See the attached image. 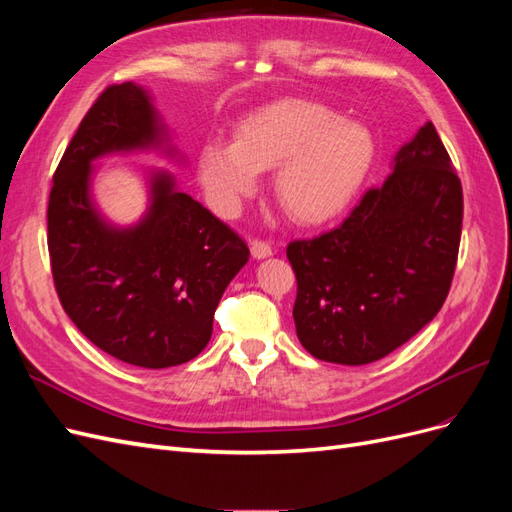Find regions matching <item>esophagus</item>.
<instances>
[{
  "mask_svg": "<svg viewBox=\"0 0 512 512\" xmlns=\"http://www.w3.org/2000/svg\"><path fill=\"white\" fill-rule=\"evenodd\" d=\"M250 250H252V256H254V258H267V256L273 254L271 243L262 241V239H254V241L250 243Z\"/></svg>",
  "mask_w": 512,
  "mask_h": 512,
  "instance_id": "esophagus-1",
  "label": "esophagus"
}]
</instances>
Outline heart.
<instances>
[{
    "label": "heart",
    "instance_id": "1",
    "mask_svg": "<svg viewBox=\"0 0 512 512\" xmlns=\"http://www.w3.org/2000/svg\"><path fill=\"white\" fill-rule=\"evenodd\" d=\"M374 153L365 123L337 117L318 102L282 100L247 115L237 141H207L200 149V181L215 207L235 213L256 192L260 170L277 166V203L290 220L316 226L350 205Z\"/></svg>",
    "mask_w": 512,
    "mask_h": 512
}]
</instances>
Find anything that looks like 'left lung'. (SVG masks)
Segmentation results:
<instances>
[{
  "instance_id": "8db88e82",
  "label": "left lung",
  "mask_w": 512,
  "mask_h": 512,
  "mask_svg": "<svg viewBox=\"0 0 512 512\" xmlns=\"http://www.w3.org/2000/svg\"><path fill=\"white\" fill-rule=\"evenodd\" d=\"M461 220V181L427 121L342 224L288 243L303 348L320 361L365 365L404 346L448 297Z\"/></svg>"
}]
</instances>
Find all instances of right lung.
<instances>
[{"mask_svg":"<svg viewBox=\"0 0 512 512\" xmlns=\"http://www.w3.org/2000/svg\"><path fill=\"white\" fill-rule=\"evenodd\" d=\"M160 141L141 87L108 85L91 104L53 175L49 256L61 307L115 359L162 369L188 363L213 333L226 286L250 258L228 224L173 179H153V205L136 228L106 226L89 200L91 160Z\"/></svg>","mask_w":512,"mask_h":512,"instance_id":"1","label":"right lung"}]
</instances>
